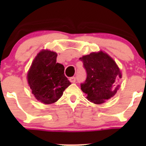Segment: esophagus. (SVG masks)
Returning <instances> with one entry per match:
<instances>
[{
    "label": "esophagus",
    "mask_w": 146,
    "mask_h": 146,
    "mask_svg": "<svg viewBox=\"0 0 146 146\" xmlns=\"http://www.w3.org/2000/svg\"><path fill=\"white\" fill-rule=\"evenodd\" d=\"M69 80H70V82H76V78H75V77H71V78H69Z\"/></svg>",
    "instance_id": "obj_1"
}]
</instances>
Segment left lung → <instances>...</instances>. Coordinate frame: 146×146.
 <instances>
[{"label": "left lung", "instance_id": "8db88e82", "mask_svg": "<svg viewBox=\"0 0 146 146\" xmlns=\"http://www.w3.org/2000/svg\"><path fill=\"white\" fill-rule=\"evenodd\" d=\"M87 72V78L80 87L87 99L102 104L115 95L120 88L121 73L115 61L102 51L80 58Z\"/></svg>", "mask_w": 146, "mask_h": 146}]
</instances>
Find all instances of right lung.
Here are the masks:
<instances>
[{
	"mask_svg": "<svg viewBox=\"0 0 146 146\" xmlns=\"http://www.w3.org/2000/svg\"><path fill=\"white\" fill-rule=\"evenodd\" d=\"M57 54L42 50L36 55L27 73V81L38 101L48 104L56 102L70 85L64 75V66L56 63Z\"/></svg>",
	"mask_w": 146,
	"mask_h": 146,
	"instance_id": "1",
	"label": "right lung"
}]
</instances>
